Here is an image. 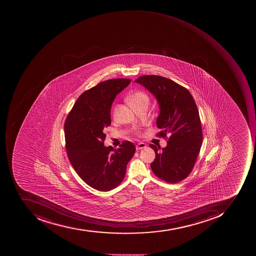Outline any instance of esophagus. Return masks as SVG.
Here are the masks:
<instances>
[{"instance_id": "34e87169", "label": "esophagus", "mask_w": 256, "mask_h": 256, "mask_svg": "<svg viewBox=\"0 0 256 256\" xmlns=\"http://www.w3.org/2000/svg\"><path fill=\"white\" fill-rule=\"evenodd\" d=\"M146 146H147V144H144V143H142V142H140V143H138V144L136 146V149H137V150H140V149L146 148Z\"/></svg>"}]
</instances>
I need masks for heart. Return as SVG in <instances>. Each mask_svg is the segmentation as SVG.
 Returning <instances> with one entry per match:
<instances>
[{
  "instance_id": "obj_1",
  "label": "heart",
  "mask_w": 256,
  "mask_h": 256,
  "mask_svg": "<svg viewBox=\"0 0 256 256\" xmlns=\"http://www.w3.org/2000/svg\"><path fill=\"white\" fill-rule=\"evenodd\" d=\"M128 100L132 107H134L140 104H148L149 97L146 92L136 90L128 96Z\"/></svg>"
}]
</instances>
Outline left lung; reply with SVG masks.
Segmentation results:
<instances>
[{"mask_svg":"<svg viewBox=\"0 0 256 256\" xmlns=\"http://www.w3.org/2000/svg\"><path fill=\"white\" fill-rule=\"evenodd\" d=\"M134 82L156 98L159 107L156 124L162 130L158 136H168L166 148L149 146L156 152V159L150 164L152 170L167 182H180L192 170L202 142L196 102L186 88L170 79L144 76Z\"/></svg>","mask_w":256,"mask_h":256,"instance_id":"8db88e82","label":"left lung"}]
</instances>
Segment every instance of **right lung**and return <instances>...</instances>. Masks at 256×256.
Returning <instances> with one entry per match:
<instances>
[{
  "mask_svg": "<svg viewBox=\"0 0 256 256\" xmlns=\"http://www.w3.org/2000/svg\"><path fill=\"white\" fill-rule=\"evenodd\" d=\"M130 82V79H110L84 92L64 123L70 164L86 184L100 192L112 190L122 182L136 152L128 140L118 149L104 146L103 130L110 124L112 103Z\"/></svg>",
  "mask_w": 256,
  "mask_h": 256,
  "instance_id": "add662e5",
  "label": "right lung"
}]
</instances>
